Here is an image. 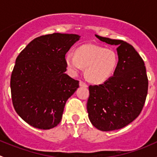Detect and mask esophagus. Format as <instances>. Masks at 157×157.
<instances>
[{
  "label": "esophagus",
  "mask_w": 157,
  "mask_h": 157,
  "mask_svg": "<svg viewBox=\"0 0 157 157\" xmlns=\"http://www.w3.org/2000/svg\"><path fill=\"white\" fill-rule=\"evenodd\" d=\"M79 85H80V86H84V87H87V84H86V83H85V82H83V81H82V80H80V83H79Z\"/></svg>",
  "instance_id": "esophagus-1"
}]
</instances>
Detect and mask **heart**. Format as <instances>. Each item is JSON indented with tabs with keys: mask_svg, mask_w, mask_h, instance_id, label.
<instances>
[{
	"mask_svg": "<svg viewBox=\"0 0 157 157\" xmlns=\"http://www.w3.org/2000/svg\"><path fill=\"white\" fill-rule=\"evenodd\" d=\"M65 63L73 75H77L86 67L85 75L89 81L102 83L115 73L118 57L113 49L86 44L77 48L75 54L67 53Z\"/></svg>",
	"mask_w": 157,
	"mask_h": 157,
	"instance_id": "heart-1",
	"label": "heart"
}]
</instances>
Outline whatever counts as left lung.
I'll return each instance as SVG.
<instances>
[{
    "instance_id": "obj_1",
    "label": "left lung",
    "mask_w": 157,
    "mask_h": 157,
    "mask_svg": "<svg viewBox=\"0 0 157 157\" xmlns=\"http://www.w3.org/2000/svg\"><path fill=\"white\" fill-rule=\"evenodd\" d=\"M102 42L117 45L118 63L113 76L89 86V119L102 131H114L132 122L141 112L148 90L144 62L131 45L96 35Z\"/></svg>"
}]
</instances>
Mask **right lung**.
I'll list each match as a JSON object with an SVG mask.
<instances>
[{"mask_svg": "<svg viewBox=\"0 0 157 157\" xmlns=\"http://www.w3.org/2000/svg\"><path fill=\"white\" fill-rule=\"evenodd\" d=\"M80 38L62 33L39 36L16 59L10 78L13 105L29 125L48 130L61 121L66 102L79 87L78 80L65 74V55Z\"/></svg>", "mask_w": 157, "mask_h": 157, "instance_id": "obj_1", "label": "right lung"}]
</instances>
